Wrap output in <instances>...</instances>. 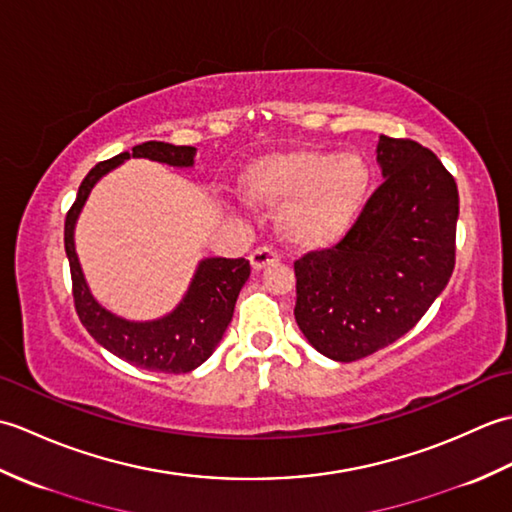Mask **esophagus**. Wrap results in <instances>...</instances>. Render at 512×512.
Masks as SVG:
<instances>
[{"label":"esophagus","instance_id":"esophagus-1","mask_svg":"<svg viewBox=\"0 0 512 512\" xmlns=\"http://www.w3.org/2000/svg\"><path fill=\"white\" fill-rule=\"evenodd\" d=\"M279 259H281V257H279L277 250L268 248V246H259V248L253 250V253H250V264H253L255 270H262V268H266L268 264L279 262Z\"/></svg>","mask_w":512,"mask_h":512}]
</instances>
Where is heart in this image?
Wrapping results in <instances>:
<instances>
[{"mask_svg": "<svg viewBox=\"0 0 512 512\" xmlns=\"http://www.w3.org/2000/svg\"><path fill=\"white\" fill-rule=\"evenodd\" d=\"M239 184L253 204L279 206L277 224L288 242L317 248L341 239L356 220L369 169L354 154L290 149L255 160Z\"/></svg>", "mask_w": 512, "mask_h": 512, "instance_id": "heart-1", "label": "heart"}]
</instances>
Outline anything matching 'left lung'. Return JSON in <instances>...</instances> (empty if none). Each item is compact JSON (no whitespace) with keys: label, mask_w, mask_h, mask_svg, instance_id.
I'll list each match as a JSON object with an SVG mask.
<instances>
[{"label":"left lung","mask_w":512,"mask_h":512,"mask_svg":"<svg viewBox=\"0 0 512 512\" xmlns=\"http://www.w3.org/2000/svg\"><path fill=\"white\" fill-rule=\"evenodd\" d=\"M385 182L339 242L295 262V319L314 350L352 363L398 341L449 284L458 184L431 149L380 136Z\"/></svg>","instance_id":"8db88e82"}]
</instances>
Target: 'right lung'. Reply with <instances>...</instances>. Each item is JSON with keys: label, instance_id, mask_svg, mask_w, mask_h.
Segmentation results:
<instances>
[{"label": "right lung", "instance_id": "1", "mask_svg": "<svg viewBox=\"0 0 512 512\" xmlns=\"http://www.w3.org/2000/svg\"><path fill=\"white\" fill-rule=\"evenodd\" d=\"M129 156L165 162L171 167H193L195 147L149 140V143L136 145L132 154L123 151L110 160L99 162L83 178L76 200L65 215L63 233L65 255H68L72 275L74 308L83 328L94 336V341L123 361L140 369H149V372L187 374L202 365L213 354L217 343L222 341L228 323L233 319L239 290L250 275V262L244 257L204 259L180 306L158 321L134 323L105 310L85 284L79 257L74 250V224L94 184Z\"/></svg>", "mask_w": 512, "mask_h": 512}]
</instances>
